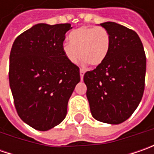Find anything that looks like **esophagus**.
Segmentation results:
<instances>
[{
  "label": "esophagus",
  "mask_w": 154,
  "mask_h": 154,
  "mask_svg": "<svg viewBox=\"0 0 154 154\" xmlns=\"http://www.w3.org/2000/svg\"><path fill=\"white\" fill-rule=\"evenodd\" d=\"M84 74H85V70H84V69H82V68H80V79H81V80H83V77H84Z\"/></svg>",
  "instance_id": "obj_1"
}]
</instances>
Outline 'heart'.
I'll use <instances>...</instances> for the list:
<instances>
[{"instance_id":"b5f03b06","label":"heart","mask_w":154,"mask_h":154,"mask_svg":"<svg viewBox=\"0 0 154 154\" xmlns=\"http://www.w3.org/2000/svg\"><path fill=\"white\" fill-rule=\"evenodd\" d=\"M68 39L62 44V51L72 63L81 56L84 63L98 66L108 56L110 36L103 27H80L69 33Z\"/></svg>"}]
</instances>
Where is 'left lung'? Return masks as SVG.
<instances>
[{
  "label": "left lung",
  "instance_id": "left-lung-1",
  "mask_svg": "<svg viewBox=\"0 0 154 154\" xmlns=\"http://www.w3.org/2000/svg\"><path fill=\"white\" fill-rule=\"evenodd\" d=\"M100 26L109 33L110 48L105 61L84 74L86 97L96 120L119 124L130 117L142 98L146 54L134 31L109 21Z\"/></svg>",
  "mask_w": 154,
  "mask_h": 154
}]
</instances>
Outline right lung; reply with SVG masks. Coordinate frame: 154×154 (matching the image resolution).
I'll list each match as a JSON object with an SVG mask.
<instances>
[{"label": "right lung", "mask_w": 154, "mask_h": 154, "mask_svg": "<svg viewBox=\"0 0 154 154\" xmlns=\"http://www.w3.org/2000/svg\"><path fill=\"white\" fill-rule=\"evenodd\" d=\"M70 24H38L14 40L9 57V85L17 113L33 128L60 124L80 82V68L62 51Z\"/></svg>", "instance_id": "add662e5"}]
</instances>
